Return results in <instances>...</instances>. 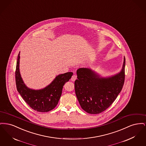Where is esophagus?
<instances>
[{
    "label": "esophagus",
    "instance_id": "esophagus-1",
    "mask_svg": "<svg viewBox=\"0 0 146 146\" xmlns=\"http://www.w3.org/2000/svg\"><path fill=\"white\" fill-rule=\"evenodd\" d=\"M76 74H74V75H73V76H72V78H71V80L72 81H73V82H74V81H75L76 80Z\"/></svg>",
    "mask_w": 146,
    "mask_h": 146
}]
</instances>
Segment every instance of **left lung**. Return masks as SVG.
Masks as SVG:
<instances>
[{
  "mask_svg": "<svg viewBox=\"0 0 146 146\" xmlns=\"http://www.w3.org/2000/svg\"><path fill=\"white\" fill-rule=\"evenodd\" d=\"M125 66L124 57L120 72L107 78H101L89 68H80L77 70L75 92L83 110L90 114H98L113 104L124 84Z\"/></svg>",
  "mask_w": 146,
  "mask_h": 146,
  "instance_id": "obj_1",
  "label": "left lung"
}]
</instances>
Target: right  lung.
Returning <instances> with one entry per match:
<instances>
[{
	"label": "right lung",
	"mask_w": 146,
	"mask_h": 146,
	"mask_svg": "<svg viewBox=\"0 0 146 146\" xmlns=\"http://www.w3.org/2000/svg\"><path fill=\"white\" fill-rule=\"evenodd\" d=\"M19 61L20 53L17 60L15 80L17 90L23 99L36 111L47 112L54 109L61 96L63 85L69 81L73 73L67 72L60 74L46 88L35 90L28 88L23 83L20 73Z\"/></svg>",
	"instance_id": "1"
}]
</instances>
